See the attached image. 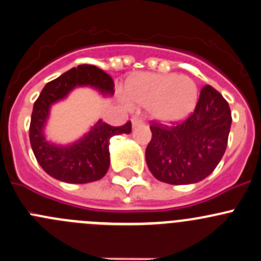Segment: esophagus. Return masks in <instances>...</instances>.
Here are the masks:
<instances>
[{
	"instance_id": "34e87169",
	"label": "esophagus",
	"mask_w": 261,
	"mask_h": 261,
	"mask_svg": "<svg viewBox=\"0 0 261 261\" xmlns=\"http://www.w3.org/2000/svg\"><path fill=\"white\" fill-rule=\"evenodd\" d=\"M133 125H134V126L142 125V120L140 119V117H133Z\"/></svg>"
}]
</instances>
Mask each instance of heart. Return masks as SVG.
<instances>
[{
  "mask_svg": "<svg viewBox=\"0 0 261 261\" xmlns=\"http://www.w3.org/2000/svg\"><path fill=\"white\" fill-rule=\"evenodd\" d=\"M123 94L133 108H146L153 120L166 125L190 116L199 100L195 81L177 73H138L126 81Z\"/></svg>",
  "mask_w": 261,
  "mask_h": 261,
  "instance_id": "heart-1",
  "label": "heart"
}]
</instances>
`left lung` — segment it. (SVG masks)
<instances>
[{"label":"left lung","instance_id":"obj_1","mask_svg":"<svg viewBox=\"0 0 261 261\" xmlns=\"http://www.w3.org/2000/svg\"><path fill=\"white\" fill-rule=\"evenodd\" d=\"M229 103L210 85L200 91L190 116L165 125L151 121L146 164L158 180L171 185L201 181L220 163L229 139Z\"/></svg>","mask_w":261,"mask_h":261}]
</instances>
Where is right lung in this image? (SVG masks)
<instances>
[{"label":"right lung","mask_w":261,"mask_h":261,"mask_svg":"<svg viewBox=\"0 0 261 261\" xmlns=\"http://www.w3.org/2000/svg\"><path fill=\"white\" fill-rule=\"evenodd\" d=\"M82 85L94 86L103 94H114V80L109 73L94 65H80L46 84L35 101L30 123V142L37 163L50 176L70 184L91 182L105 176L110 166V139L131 133V121L122 126L98 121L75 144H50L42 133L50 106Z\"/></svg>","instance_id":"add662e5"}]
</instances>
